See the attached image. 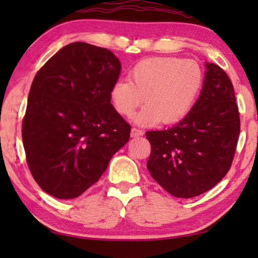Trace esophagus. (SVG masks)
<instances>
[{"label":"esophagus","instance_id":"obj_1","mask_svg":"<svg viewBox=\"0 0 258 258\" xmlns=\"http://www.w3.org/2000/svg\"><path fill=\"white\" fill-rule=\"evenodd\" d=\"M143 132L140 129H136V128H133L132 129V133H130V135L132 137H140V136H143Z\"/></svg>","mask_w":258,"mask_h":258}]
</instances>
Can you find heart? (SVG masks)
<instances>
[{
  "label": "heart",
  "instance_id": "heart-1",
  "mask_svg": "<svg viewBox=\"0 0 258 258\" xmlns=\"http://www.w3.org/2000/svg\"><path fill=\"white\" fill-rule=\"evenodd\" d=\"M203 82V70L195 61L172 56L148 57L130 69L129 80L112 84L110 101L125 117L146 102L135 116L137 124L153 125L160 121L175 124L191 111Z\"/></svg>",
  "mask_w": 258,
  "mask_h": 258
}]
</instances>
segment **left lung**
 Segmentation results:
<instances>
[{
  "label": "left lung",
  "mask_w": 258,
  "mask_h": 258,
  "mask_svg": "<svg viewBox=\"0 0 258 258\" xmlns=\"http://www.w3.org/2000/svg\"><path fill=\"white\" fill-rule=\"evenodd\" d=\"M199 100L185 118L167 130L148 132L151 177L179 199L214 188L234 160L241 128L235 91L227 73L207 63Z\"/></svg>",
  "instance_id": "8db88e82"
}]
</instances>
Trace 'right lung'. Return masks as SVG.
<instances>
[{"instance_id": "obj_1", "label": "right lung", "mask_w": 258, "mask_h": 258, "mask_svg": "<svg viewBox=\"0 0 258 258\" xmlns=\"http://www.w3.org/2000/svg\"><path fill=\"white\" fill-rule=\"evenodd\" d=\"M119 73L110 50L74 42L34 77L22 140L31 175L49 195H82L129 141L130 125L110 103Z\"/></svg>"}]
</instances>
